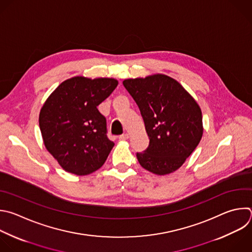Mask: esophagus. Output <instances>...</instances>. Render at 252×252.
<instances>
[{"label":"esophagus","instance_id":"obj_1","mask_svg":"<svg viewBox=\"0 0 252 252\" xmlns=\"http://www.w3.org/2000/svg\"><path fill=\"white\" fill-rule=\"evenodd\" d=\"M128 137H129V135H128V133H123V134H121L120 136H119V138L121 139V140H126V139H128Z\"/></svg>","mask_w":252,"mask_h":252}]
</instances>
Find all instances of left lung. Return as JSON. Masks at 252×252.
I'll return each mask as SVG.
<instances>
[{"label":"left lung","instance_id":"1","mask_svg":"<svg viewBox=\"0 0 252 252\" xmlns=\"http://www.w3.org/2000/svg\"><path fill=\"white\" fill-rule=\"evenodd\" d=\"M124 86L137 104L149 145L136 157L144 169L165 175L177 170L199 144L202 112L192 96L162 74L127 79Z\"/></svg>","mask_w":252,"mask_h":252}]
</instances>
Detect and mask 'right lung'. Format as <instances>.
I'll list each match as a JSON object with an SVG mask.
<instances>
[{
  "instance_id": "right-lung-1",
  "label": "right lung",
  "mask_w": 252,
  "mask_h": 252,
  "mask_svg": "<svg viewBox=\"0 0 252 252\" xmlns=\"http://www.w3.org/2000/svg\"><path fill=\"white\" fill-rule=\"evenodd\" d=\"M112 78L73 77L62 82L39 114L44 145L70 173L83 176L103 166L115 143L98 106L117 88Z\"/></svg>"
}]
</instances>
